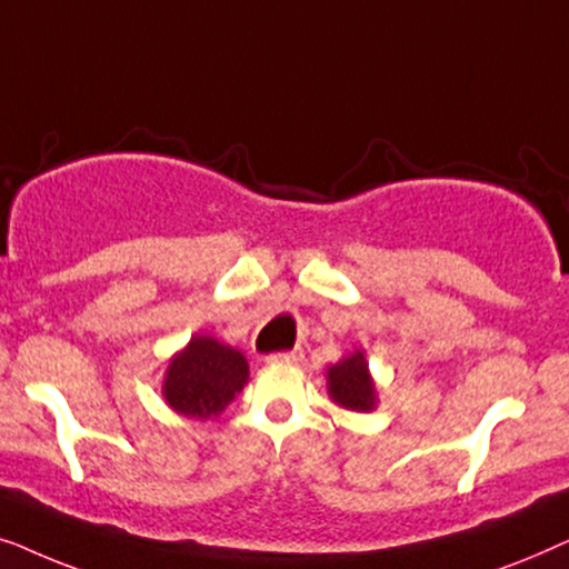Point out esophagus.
<instances>
[{
	"label": "esophagus",
	"mask_w": 569,
	"mask_h": 569,
	"mask_svg": "<svg viewBox=\"0 0 569 569\" xmlns=\"http://www.w3.org/2000/svg\"><path fill=\"white\" fill-rule=\"evenodd\" d=\"M300 360H302L300 349H290V352H274L267 357V362H271V365H295Z\"/></svg>",
	"instance_id": "34e87169"
}]
</instances>
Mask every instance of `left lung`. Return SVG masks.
Instances as JSON below:
<instances>
[{"mask_svg": "<svg viewBox=\"0 0 569 569\" xmlns=\"http://www.w3.org/2000/svg\"><path fill=\"white\" fill-rule=\"evenodd\" d=\"M326 386L333 403L349 411H372L376 409V383H372L368 362L362 352L341 357L337 365L326 370Z\"/></svg>", "mask_w": 569, "mask_h": 569, "instance_id": "8db88e82", "label": "left lung"}]
</instances>
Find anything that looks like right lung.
Instances as JSON below:
<instances>
[{
    "label": "right lung",
    "mask_w": 569,
    "mask_h": 569,
    "mask_svg": "<svg viewBox=\"0 0 569 569\" xmlns=\"http://www.w3.org/2000/svg\"><path fill=\"white\" fill-rule=\"evenodd\" d=\"M246 383V357L214 337L197 333L170 360L166 380H162V396L178 415L189 419H212L222 415Z\"/></svg>",
    "instance_id": "right-lung-1"
}]
</instances>
